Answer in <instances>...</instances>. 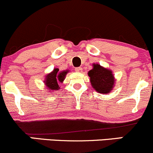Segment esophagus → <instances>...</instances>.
Returning a JSON list of instances; mask_svg holds the SVG:
<instances>
[{
  "label": "esophagus",
  "mask_w": 153,
  "mask_h": 153,
  "mask_svg": "<svg viewBox=\"0 0 153 153\" xmlns=\"http://www.w3.org/2000/svg\"><path fill=\"white\" fill-rule=\"evenodd\" d=\"M75 70L76 72H82V70H83V69L81 68V67H76V68L75 69Z\"/></svg>",
  "instance_id": "esophagus-1"
}]
</instances>
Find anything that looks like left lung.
Returning a JSON list of instances; mask_svg holds the SVG:
<instances>
[{"label":"left lung","mask_w":153,"mask_h":153,"mask_svg":"<svg viewBox=\"0 0 153 153\" xmlns=\"http://www.w3.org/2000/svg\"><path fill=\"white\" fill-rule=\"evenodd\" d=\"M91 86L96 91L108 94L114 86L115 78L111 70L102 67L98 64H93V68L88 72Z\"/></svg>","instance_id":"1"}]
</instances>
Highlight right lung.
I'll return each instance as SVG.
<instances>
[{
	"label": "right lung",
	"instance_id": "right-lung-1",
	"mask_svg": "<svg viewBox=\"0 0 153 153\" xmlns=\"http://www.w3.org/2000/svg\"><path fill=\"white\" fill-rule=\"evenodd\" d=\"M68 70H64V71L59 72L58 68L54 69L53 71L51 72V73L48 74L46 75L45 80V84L46 87L48 88L50 91H55L59 89V83H63L64 80L65 79V77Z\"/></svg>",
	"mask_w": 153,
	"mask_h": 153
}]
</instances>
